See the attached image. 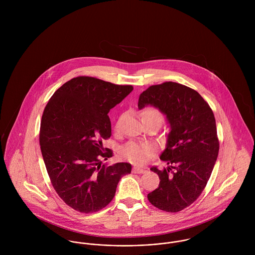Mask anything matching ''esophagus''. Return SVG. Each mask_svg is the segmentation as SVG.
<instances>
[{"label": "esophagus", "mask_w": 255, "mask_h": 255, "mask_svg": "<svg viewBox=\"0 0 255 255\" xmlns=\"http://www.w3.org/2000/svg\"><path fill=\"white\" fill-rule=\"evenodd\" d=\"M145 172L146 170L138 168V167H133V169H132V173H134V174H143Z\"/></svg>", "instance_id": "esophagus-1"}]
</instances>
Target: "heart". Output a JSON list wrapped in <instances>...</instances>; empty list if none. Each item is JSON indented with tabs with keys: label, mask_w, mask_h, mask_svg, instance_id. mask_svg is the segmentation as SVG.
Wrapping results in <instances>:
<instances>
[{
	"label": "heart",
	"mask_w": 255,
	"mask_h": 255,
	"mask_svg": "<svg viewBox=\"0 0 255 255\" xmlns=\"http://www.w3.org/2000/svg\"><path fill=\"white\" fill-rule=\"evenodd\" d=\"M160 117L162 115L158 110L146 108L142 112V117ZM156 147L152 143H142L136 141H129L121 150L122 156L133 164H142L149 159L155 152Z\"/></svg>",
	"instance_id": "b5f03b06"
}]
</instances>
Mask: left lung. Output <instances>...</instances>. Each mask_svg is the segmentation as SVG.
<instances>
[{
    "instance_id": "obj_1",
    "label": "left lung",
    "mask_w": 255,
    "mask_h": 255,
    "mask_svg": "<svg viewBox=\"0 0 255 255\" xmlns=\"http://www.w3.org/2000/svg\"><path fill=\"white\" fill-rule=\"evenodd\" d=\"M146 106L164 114L170 127L166 148L160 155L168 167L151 168L160 182L147 197L161 210L179 212L198 198L213 171L219 152L215 117L197 91L172 81L143 91L138 108Z\"/></svg>"
}]
</instances>
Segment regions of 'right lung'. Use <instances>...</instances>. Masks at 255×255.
Wrapping results in <instances>:
<instances>
[{
  "mask_svg": "<svg viewBox=\"0 0 255 255\" xmlns=\"http://www.w3.org/2000/svg\"><path fill=\"white\" fill-rule=\"evenodd\" d=\"M95 77L78 76L62 85L43 112L40 146L51 182L59 196L73 209L96 212L115 196L123 176L131 165H102L113 153L102 152L111 136L108 113L131 91Z\"/></svg>",
  "mask_w": 255,
  "mask_h": 255,
  "instance_id": "1",
  "label": "right lung"
}]
</instances>
